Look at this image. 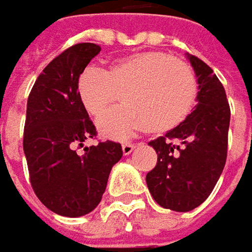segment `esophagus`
Wrapping results in <instances>:
<instances>
[{
  "instance_id": "34e87169",
  "label": "esophagus",
  "mask_w": 252,
  "mask_h": 252,
  "mask_svg": "<svg viewBox=\"0 0 252 252\" xmlns=\"http://www.w3.org/2000/svg\"><path fill=\"white\" fill-rule=\"evenodd\" d=\"M134 149H135V146H134L132 143H124V144H123V153H124L126 156L131 154Z\"/></svg>"
}]
</instances>
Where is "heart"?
<instances>
[{
  "label": "heart",
  "instance_id": "1",
  "mask_svg": "<svg viewBox=\"0 0 252 252\" xmlns=\"http://www.w3.org/2000/svg\"><path fill=\"white\" fill-rule=\"evenodd\" d=\"M83 108L101 117L118 100L124 105L98 121L102 135L124 140L134 132H166L192 112L197 80L192 67L164 52H138L114 60L105 70L86 67L78 79Z\"/></svg>",
  "mask_w": 252,
  "mask_h": 252
}]
</instances>
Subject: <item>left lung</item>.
Returning <instances> with one entry per match:
<instances>
[{
    "label": "left lung",
    "instance_id": "obj_1",
    "mask_svg": "<svg viewBox=\"0 0 252 252\" xmlns=\"http://www.w3.org/2000/svg\"><path fill=\"white\" fill-rule=\"evenodd\" d=\"M197 78L194 111L166 135L150 141L157 164L146 182L163 208L188 212L212 193L225 167L231 109L223 85L199 58L189 56Z\"/></svg>",
    "mask_w": 252,
    "mask_h": 252
}]
</instances>
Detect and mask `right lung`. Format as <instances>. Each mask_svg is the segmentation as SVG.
I'll return each instance as SVG.
<instances>
[{
  "instance_id": "obj_1",
  "label": "right lung",
  "mask_w": 252,
  "mask_h": 252,
  "mask_svg": "<svg viewBox=\"0 0 252 252\" xmlns=\"http://www.w3.org/2000/svg\"><path fill=\"white\" fill-rule=\"evenodd\" d=\"M101 52L94 43H78L62 52L38 75L27 101L23 149L30 183L40 202L62 217L92 212L101 202L111 169L123 157L115 141L77 149L96 137L83 108L78 79Z\"/></svg>"
}]
</instances>
